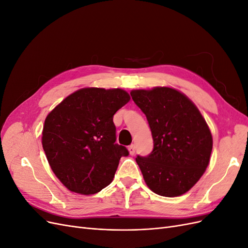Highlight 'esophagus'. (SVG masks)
<instances>
[{
	"instance_id": "34e87169",
	"label": "esophagus",
	"mask_w": 248,
	"mask_h": 248,
	"mask_svg": "<svg viewBox=\"0 0 248 248\" xmlns=\"http://www.w3.org/2000/svg\"><path fill=\"white\" fill-rule=\"evenodd\" d=\"M128 151H129V154L130 155H134L136 154V147H134V145H130L128 147Z\"/></svg>"
}]
</instances>
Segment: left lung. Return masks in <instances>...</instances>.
Segmentation results:
<instances>
[{
  "label": "left lung",
  "mask_w": 248,
  "mask_h": 248,
  "mask_svg": "<svg viewBox=\"0 0 248 248\" xmlns=\"http://www.w3.org/2000/svg\"><path fill=\"white\" fill-rule=\"evenodd\" d=\"M130 95L146 115L154 141L151 154L136 158L147 186L162 197L182 196L204 175L210 161L213 140L206 120L174 88L132 90Z\"/></svg>",
  "instance_id": "obj_1"
}]
</instances>
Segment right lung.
I'll return each instance as SVG.
<instances>
[{"label": "right lung", "mask_w": 248, "mask_h": 248, "mask_svg": "<svg viewBox=\"0 0 248 248\" xmlns=\"http://www.w3.org/2000/svg\"><path fill=\"white\" fill-rule=\"evenodd\" d=\"M129 100V94L119 88H82L46 116L42 147L67 189L90 196L111 183L120 158L128 155L124 146L115 144L112 117Z\"/></svg>", "instance_id": "right-lung-1"}]
</instances>
